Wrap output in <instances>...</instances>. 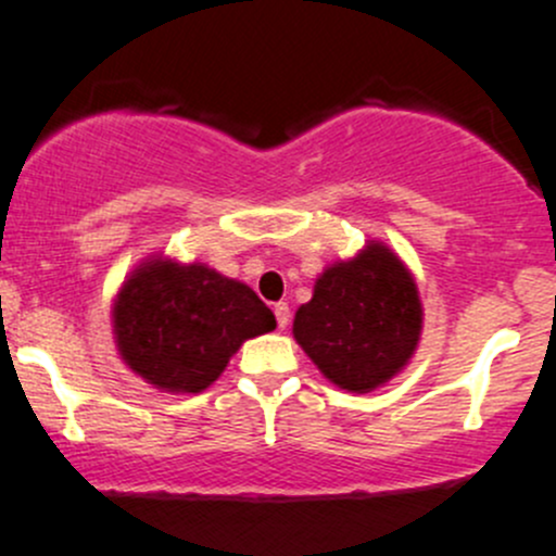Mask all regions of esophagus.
<instances>
[{
  "label": "esophagus",
  "mask_w": 556,
  "mask_h": 556,
  "mask_svg": "<svg viewBox=\"0 0 556 556\" xmlns=\"http://www.w3.org/2000/svg\"><path fill=\"white\" fill-rule=\"evenodd\" d=\"M273 311H276V321H278V327H280V329H286V324H289V318H291L289 305H286V302H276V307H273Z\"/></svg>",
  "instance_id": "esophagus-1"
}]
</instances>
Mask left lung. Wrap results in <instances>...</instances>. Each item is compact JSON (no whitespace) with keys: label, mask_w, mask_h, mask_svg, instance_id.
<instances>
[{"label":"left lung","mask_w":556,"mask_h":556,"mask_svg":"<svg viewBox=\"0 0 556 556\" xmlns=\"http://www.w3.org/2000/svg\"><path fill=\"white\" fill-rule=\"evenodd\" d=\"M421 300L408 267L370 240L327 267L294 316V340L313 365L349 392H372L397 376L421 334Z\"/></svg>","instance_id":"8db88e82"}]
</instances>
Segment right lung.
I'll return each instance as SVG.
<instances>
[{"mask_svg":"<svg viewBox=\"0 0 556 556\" xmlns=\"http://www.w3.org/2000/svg\"><path fill=\"white\" fill-rule=\"evenodd\" d=\"M270 329L276 316L251 286L200 262H146L113 302L121 359L164 392H202L245 340Z\"/></svg>","mask_w":556,"mask_h":556,"instance_id":"obj_1","label":"right lung"}]
</instances>
